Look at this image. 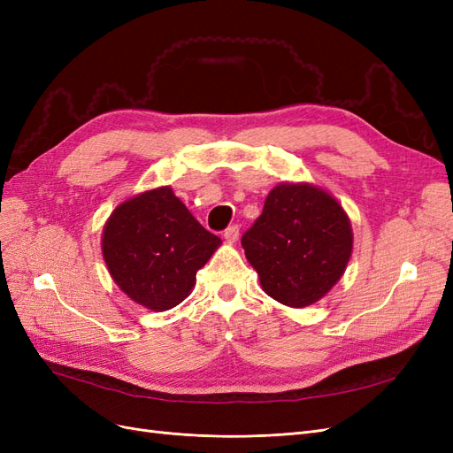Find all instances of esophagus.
<instances>
[{"label":"esophagus","mask_w":453,"mask_h":453,"mask_svg":"<svg viewBox=\"0 0 453 453\" xmlns=\"http://www.w3.org/2000/svg\"><path fill=\"white\" fill-rule=\"evenodd\" d=\"M225 240L226 242H230V243H234L236 240H238V236H240V228L236 226V225H232V226H228L226 230H225Z\"/></svg>","instance_id":"1"}]
</instances>
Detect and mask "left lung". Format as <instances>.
I'll return each instance as SVG.
<instances>
[{"label":"left lung","instance_id":"1","mask_svg":"<svg viewBox=\"0 0 453 453\" xmlns=\"http://www.w3.org/2000/svg\"><path fill=\"white\" fill-rule=\"evenodd\" d=\"M242 248L268 296L304 308L342 278L353 232L344 208L326 190L310 183H280L242 236Z\"/></svg>","mask_w":453,"mask_h":453}]
</instances>
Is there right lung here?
I'll use <instances>...</instances> for the list:
<instances>
[{
    "mask_svg": "<svg viewBox=\"0 0 453 453\" xmlns=\"http://www.w3.org/2000/svg\"><path fill=\"white\" fill-rule=\"evenodd\" d=\"M221 238L205 230L170 187L117 205L104 226L102 253L115 283L134 303L166 311L188 296L196 272Z\"/></svg>",
    "mask_w": 453,
    "mask_h": 453,
    "instance_id": "add662e5",
    "label": "right lung"
}]
</instances>
